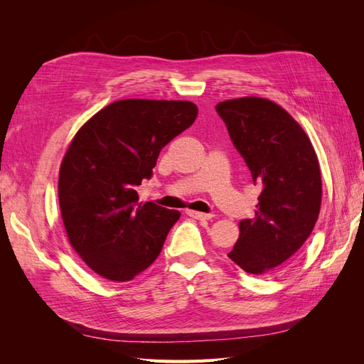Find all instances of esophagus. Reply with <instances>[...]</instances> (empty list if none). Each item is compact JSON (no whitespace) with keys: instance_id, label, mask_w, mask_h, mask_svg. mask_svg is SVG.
Instances as JSON below:
<instances>
[{"instance_id":"34e87169","label":"esophagus","mask_w":364,"mask_h":364,"mask_svg":"<svg viewBox=\"0 0 364 364\" xmlns=\"http://www.w3.org/2000/svg\"><path fill=\"white\" fill-rule=\"evenodd\" d=\"M190 217L197 218V220H211L214 215L213 214H205V213H199V211H186Z\"/></svg>"}]
</instances>
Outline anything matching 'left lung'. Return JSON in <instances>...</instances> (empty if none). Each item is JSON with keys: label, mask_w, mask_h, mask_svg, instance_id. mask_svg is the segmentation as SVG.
Segmentation results:
<instances>
[{"label": "left lung", "mask_w": 364, "mask_h": 364, "mask_svg": "<svg viewBox=\"0 0 364 364\" xmlns=\"http://www.w3.org/2000/svg\"><path fill=\"white\" fill-rule=\"evenodd\" d=\"M215 109L262 188L255 217L238 223L240 237L228 257L250 274L270 273L302 247L321 213L316 150L299 123L267 98H234Z\"/></svg>", "instance_id": "obj_1"}]
</instances>
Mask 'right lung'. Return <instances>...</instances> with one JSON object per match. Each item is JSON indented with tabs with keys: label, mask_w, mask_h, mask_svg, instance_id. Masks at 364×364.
I'll list each match as a JSON object with an SVG mask.
<instances>
[{
	"label": "right lung",
	"mask_w": 364,
	"mask_h": 364,
	"mask_svg": "<svg viewBox=\"0 0 364 364\" xmlns=\"http://www.w3.org/2000/svg\"><path fill=\"white\" fill-rule=\"evenodd\" d=\"M197 112L191 102L127 98L77 130L60 164L59 206L70 245L102 278L132 281L159 257L181 213L139 202L136 186Z\"/></svg>",
	"instance_id": "add662e5"
}]
</instances>
